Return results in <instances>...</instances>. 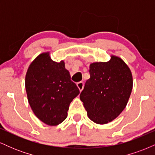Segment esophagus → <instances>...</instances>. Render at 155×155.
<instances>
[{
	"instance_id": "obj_1",
	"label": "esophagus",
	"mask_w": 155,
	"mask_h": 155,
	"mask_svg": "<svg viewBox=\"0 0 155 155\" xmlns=\"http://www.w3.org/2000/svg\"><path fill=\"white\" fill-rule=\"evenodd\" d=\"M76 85H77V87L79 88V91L80 92L82 91V90L84 88V83L82 82V81H79V82H78L77 84H76Z\"/></svg>"
}]
</instances>
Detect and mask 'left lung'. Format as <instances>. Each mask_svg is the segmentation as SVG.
<instances>
[{
    "label": "left lung",
    "mask_w": 155,
    "mask_h": 155,
    "mask_svg": "<svg viewBox=\"0 0 155 155\" xmlns=\"http://www.w3.org/2000/svg\"><path fill=\"white\" fill-rule=\"evenodd\" d=\"M90 78L80 94L89 118L96 124L111 122L127 106L133 89L130 69L120 58L90 65Z\"/></svg>",
    "instance_id": "left-lung-1"
}]
</instances>
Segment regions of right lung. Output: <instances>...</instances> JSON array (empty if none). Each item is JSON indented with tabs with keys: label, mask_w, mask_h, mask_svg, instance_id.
<instances>
[{
	"label": "right lung",
	"mask_w": 155,
	"mask_h": 155,
	"mask_svg": "<svg viewBox=\"0 0 155 155\" xmlns=\"http://www.w3.org/2000/svg\"><path fill=\"white\" fill-rule=\"evenodd\" d=\"M25 89L34 114L51 126L58 125L66 119L69 105L79 94L63 60L53 61L49 51L39 54L29 65Z\"/></svg>",
	"instance_id": "right-lung-1"
}]
</instances>
